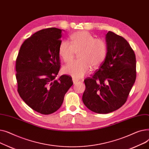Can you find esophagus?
I'll list each match as a JSON object with an SVG mask.
<instances>
[{
  "label": "esophagus",
  "mask_w": 149,
  "mask_h": 149,
  "mask_svg": "<svg viewBox=\"0 0 149 149\" xmlns=\"http://www.w3.org/2000/svg\"><path fill=\"white\" fill-rule=\"evenodd\" d=\"M72 81H73L74 84H76L78 81H79V80H77V79H75V78H73V79H72Z\"/></svg>",
  "instance_id": "esophagus-1"
}]
</instances>
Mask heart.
<instances>
[{
  "label": "heart",
  "mask_w": 149,
  "mask_h": 149,
  "mask_svg": "<svg viewBox=\"0 0 149 149\" xmlns=\"http://www.w3.org/2000/svg\"><path fill=\"white\" fill-rule=\"evenodd\" d=\"M71 42L66 39L59 45L58 54L62 60L68 63L79 51V60L72 61L63 68L65 74L75 79H80L86 74L91 67L97 68L104 61L107 55V45L101 38L95 37L88 31H78L70 36Z\"/></svg>",
  "instance_id": "heart-1"
}]
</instances>
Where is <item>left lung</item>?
<instances>
[{
    "label": "left lung",
    "mask_w": 149,
    "mask_h": 149,
    "mask_svg": "<svg viewBox=\"0 0 149 149\" xmlns=\"http://www.w3.org/2000/svg\"><path fill=\"white\" fill-rule=\"evenodd\" d=\"M107 55L92 78L85 79L82 100L89 110L106 114L120 108L136 80V57L129 43L111 31L106 34Z\"/></svg>",
    "instance_id": "obj_1"
}]
</instances>
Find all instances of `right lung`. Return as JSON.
<instances>
[{
	"label": "right lung",
	"instance_id": "add662e5",
	"mask_svg": "<svg viewBox=\"0 0 149 149\" xmlns=\"http://www.w3.org/2000/svg\"><path fill=\"white\" fill-rule=\"evenodd\" d=\"M64 30L42 29L22 45L16 59L17 91L25 103L35 111L49 115L57 111L73 84L72 77L61 75L58 47Z\"/></svg>",
	"mask_w": 149,
	"mask_h": 149
}]
</instances>
